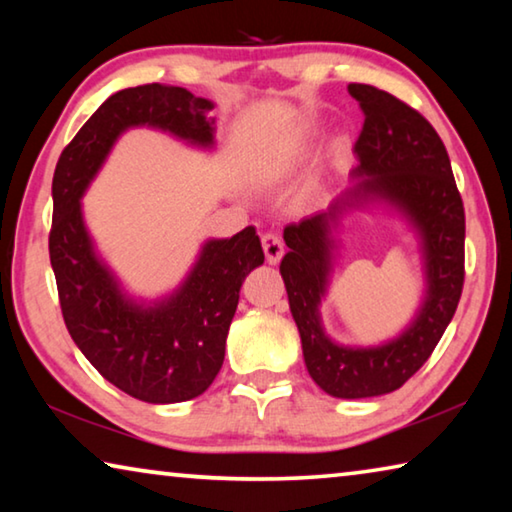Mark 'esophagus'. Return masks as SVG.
<instances>
[{"label":"esophagus","instance_id":"1","mask_svg":"<svg viewBox=\"0 0 512 512\" xmlns=\"http://www.w3.org/2000/svg\"><path fill=\"white\" fill-rule=\"evenodd\" d=\"M262 248H264V255H266L268 264H277L284 255L282 239L273 235V232H266V235L262 237Z\"/></svg>","mask_w":512,"mask_h":512}]
</instances>
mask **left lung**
I'll use <instances>...</instances> for the list:
<instances>
[{
  "label": "left lung",
  "instance_id": "left-lung-1",
  "mask_svg": "<svg viewBox=\"0 0 512 512\" xmlns=\"http://www.w3.org/2000/svg\"><path fill=\"white\" fill-rule=\"evenodd\" d=\"M348 92L363 110V128L354 142L359 178L327 212L284 228L289 253L280 273L289 293L302 354L311 379L343 400L393 393L418 372L443 339L454 318L465 282V210L443 140L409 103L366 83ZM366 195H379L410 214L421 230L428 257V300L400 340L381 349H343L329 342L317 320L324 292L333 227L343 209Z\"/></svg>",
  "mask_w": 512,
  "mask_h": 512
}]
</instances>
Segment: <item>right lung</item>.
<instances>
[{
  "label": "right lung",
  "mask_w": 512,
  "mask_h": 512,
  "mask_svg": "<svg viewBox=\"0 0 512 512\" xmlns=\"http://www.w3.org/2000/svg\"><path fill=\"white\" fill-rule=\"evenodd\" d=\"M210 110L207 99L160 83L112 94L60 153L51 183L49 259L67 332L112 386L149 404L194 400L210 388L223 366L241 284L264 262L262 244L253 225L207 241L183 287L169 300L140 307L121 296L94 255L79 201L126 128L149 124L210 146Z\"/></svg>",
  "instance_id": "1"
}]
</instances>
